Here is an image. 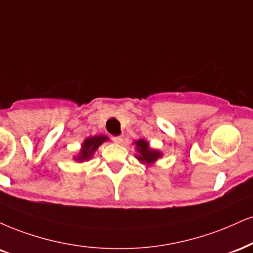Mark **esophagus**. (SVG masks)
<instances>
[{
	"label": "esophagus",
	"instance_id": "esophagus-1",
	"mask_svg": "<svg viewBox=\"0 0 253 253\" xmlns=\"http://www.w3.org/2000/svg\"><path fill=\"white\" fill-rule=\"evenodd\" d=\"M113 141L115 142V144L120 145V144H123L124 138H123V136H121V135H119V136H113Z\"/></svg>",
	"mask_w": 253,
	"mask_h": 253
}]
</instances>
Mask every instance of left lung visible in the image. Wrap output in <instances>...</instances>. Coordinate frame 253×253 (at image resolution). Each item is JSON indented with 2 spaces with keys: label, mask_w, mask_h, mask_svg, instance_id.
Returning <instances> with one entry per match:
<instances>
[{
  "label": "left lung",
  "mask_w": 253,
  "mask_h": 253,
  "mask_svg": "<svg viewBox=\"0 0 253 253\" xmlns=\"http://www.w3.org/2000/svg\"><path fill=\"white\" fill-rule=\"evenodd\" d=\"M133 145L135 147V158L140 163L144 165L151 167L156 164V161L160 158H163V152L156 148L150 147V142L145 139H139L133 141Z\"/></svg>",
  "instance_id": "8db88e82"
}]
</instances>
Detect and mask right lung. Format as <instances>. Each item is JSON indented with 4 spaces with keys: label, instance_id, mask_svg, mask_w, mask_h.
<instances>
[{
    "label": "right lung",
    "instance_id": "add662e5",
    "mask_svg": "<svg viewBox=\"0 0 253 253\" xmlns=\"http://www.w3.org/2000/svg\"><path fill=\"white\" fill-rule=\"evenodd\" d=\"M108 136L100 134L95 136H88L84 140L81 144V148L79 151L77 156H74V159L77 163H84V161H89L94 157L97 148L101 146L105 141H108Z\"/></svg>",
    "mask_w": 253,
    "mask_h": 253
}]
</instances>
